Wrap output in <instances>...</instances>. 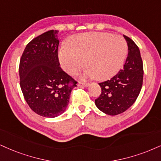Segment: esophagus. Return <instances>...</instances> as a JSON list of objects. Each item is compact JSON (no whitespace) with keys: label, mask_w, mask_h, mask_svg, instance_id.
<instances>
[{"label":"esophagus","mask_w":161,"mask_h":161,"mask_svg":"<svg viewBox=\"0 0 161 161\" xmlns=\"http://www.w3.org/2000/svg\"><path fill=\"white\" fill-rule=\"evenodd\" d=\"M88 84H86V83H82V82H79L78 84H77V86H81V87H86L88 86Z\"/></svg>","instance_id":"34e87169"}]
</instances>
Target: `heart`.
<instances>
[{"instance_id":"obj_1","label":"heart","mask_w":161,"mask_h":161,"mask_svg":"<svg viewBox=\"0 0 161 161\" xmlns=\"http://www.w3.org/2000/svg\"><path fill=\"white\" fill-rule=\"evenodd\" d=\"M128 45L122 36L109 33H86L74 36L69 47L59 51L62 68L69 75H76L85 65V76L99 80L110 78L118 72L125 59Z\"/></svg>"}]
</instances>
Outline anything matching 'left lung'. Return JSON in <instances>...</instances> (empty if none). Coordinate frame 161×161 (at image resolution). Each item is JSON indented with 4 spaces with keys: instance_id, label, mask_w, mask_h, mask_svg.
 I'll return each mask as SVG.
<instances>
[{
    "instance_id": "1",
    "label": "left lung",
    "mask_w": 161,
    "mask_h": 161,
    "mask_svg": "<svg viewBox=\"0 0 161 161\" xmlns=\"http://www.w3.org/2000/svg\"><path fill=\"white\" fill-rule=\"evenodd\" d=\"M128 53L122 69L110 80L99 83L102 93L95 100L104 114L115 116L128 110L136 102L143 80V64L140 49L131 39L124 35Z\"/></svg>"
}]
</instances>
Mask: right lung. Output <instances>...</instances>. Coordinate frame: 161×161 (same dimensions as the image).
<instances>
[{"mask_svg": "<svg viewBox=\"0 0 161 161\" xmlns=\"http://www.w3.org/2000/svg\"><path fill=\"white\" fill-rule=\"evenodd\" d=\"M58 31H48L31 40L19 63L20 86L33 112L54 118L64 112L76 81L59 66Z\"/></svg>", "mask_w": 161, "mask_h": 161, "instance_id": "right-lung-1", "label": "right lung"}]
</instances>
